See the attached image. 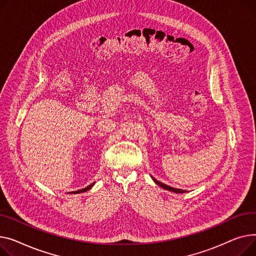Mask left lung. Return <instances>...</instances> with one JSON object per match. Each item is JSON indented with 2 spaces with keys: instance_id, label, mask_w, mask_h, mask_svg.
Wrapping results in <instances>:
<instances>
[{
  "instance_id": "left-lung-1",
  "label": "left lung",
  "mask_w": 256,
  "mask_h": 256,
  "mask_svg": "<svg viewBox=\"0 0 256 256\" xmlns=\"http://www.w3.org/2000/svg\"><path fill=\"white\" fill-rule=\"evenodd\" d=\"M152 178L154 180V182H155L157 185H159L160 187H162V188H163V189H165V190L172 191V192H176V193H184V192H186L185 190H182V189H176V188H172V187H170V186L165 185V184H163V183H161V182L157 181V180H156V178Z\"/></svg>"
}]
</instances>
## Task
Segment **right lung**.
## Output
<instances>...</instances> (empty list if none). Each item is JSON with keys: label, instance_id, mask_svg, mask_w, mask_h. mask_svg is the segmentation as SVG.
I'll list each match as a JSON object with an SVG mask.
<instances>
[{"label": "right lung", "instance_id": "1", "mask_svg": "<svg viewBox=\"0 0 256 256\" xmlns=\"http://www.w3.org/2000/svg\"><path fill=\"white\" fill-rule=\"evenodd\" d=\"M94 184H95V183L91 184V185H90V186H88V187H86V188H84V189H82V190H78V191H73V192H71V193L75 194V193H82V192H86V191H88V190L91 189V188L94 186Z\"/></svg>", "mask_w": 256, "mask_h": 256}]
</instances>
